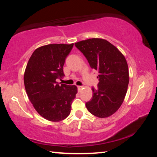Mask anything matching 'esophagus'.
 <instances>
[{
    "instance_id": "34e87169",
    "label": "esophagus",
    "mask_w": 157,
    "mask_h": 157,
    "mask_svg": "<svg viewBox=\"0 0 157 157\" xmlns=\"http://www.w3.org/2000/svg\"><path fill=\"white\" fill-rule=\"evenodd\" d=\"M82 89V86H78V90L79 91L80 90Z\"/></svg>"
}]
</instances>
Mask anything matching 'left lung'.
Listing matches in <instances>:
<instances>
[{
  "label": "left lung",
  "instance_id": "left-lung-1",
  "mask_svg": "<svg viewBox=\"0 0 157 157\" xmlns=\"http://www.w3.org/2000/svg\"><path fill=\"white\" fill-rule=\"evenodd\" d=\"M91 68L98 71V89L92 88V99L87 109L98 118H107L123 102L129 84L128 66L124 55L108 41L93 38L75 44Z\"/></svg>",
  "mask_w": 157,
  "mask_h": 157
}]
</instances>
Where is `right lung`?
I'll return each instance as SVG.
<instances>
[{
    "label": "right lung",
    "instance_id": "1",
    "mask_svg": "<svg viewBox=\"0 0 157 157\" xmlns=\"http://www.w3.org/2000/svg\"><path fill=\"white\" fill-rule=\"evenodd\" d=\"M73 47L49 44L34 50L24 73L26 93L35 110L48 121L59 122L70 114L78 89L57 82L64 76L63 66Z\"/></svg>",
    "mask_w": 157,
    "mask_h": 157
}]
</instances>
